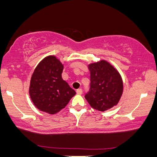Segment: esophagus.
<instances>
[{"label":"esophagus","instance_id":"34e87169","mask_svg":"<svg viewBox=\"0 0 157 157\" xmlns=\"http://www.w3.org/2000/svg\"><path fill=\"white\" fill-rule=\"evenodd\" d=\"M76 93H77V94H79V95H81V94H82V93H83L82 89H77V90H76Z\"/></svg>","mask_w":157,"mask_h":157}]
</instances>
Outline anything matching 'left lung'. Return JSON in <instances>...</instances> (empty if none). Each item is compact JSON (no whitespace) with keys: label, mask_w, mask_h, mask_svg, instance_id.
<instances>
[{"label":"left lung","mask_w":157,"mask_h":157,"mask_svg":"<svg viewBox=\"0 0 157 157\" xmlns=\"http://www.w3.org/2000/svg\"><path fill=\"white\" fill-rule=\"evenodd\" d=\"M90 90L85 95L92 108L104 111L117 106L123 94V81L119 71L105 60L90 63Z\"/></svg>","instance_id":"8db88e82"}]
</instances>
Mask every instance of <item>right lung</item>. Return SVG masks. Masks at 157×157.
Returning <instances> with one entry per match:
<instances>
[{
	"label": "right lung",
	"mask_w": 157,
	"mask_h": 157,
	"mask_svg": "<svg viewBox=\"0 0 157 157\" xmlns=\"http://www.w3.org/2000/svg\"><path fill=\"white\" fill-rule=\"evenodd\" d=\"M63 65L55 56L44 58L32 74L29 95L40 111L55 114L65 108L76 91L62 78Z\"/></svg>",
	"instance_id": "obj_1"
}]
</instances>
